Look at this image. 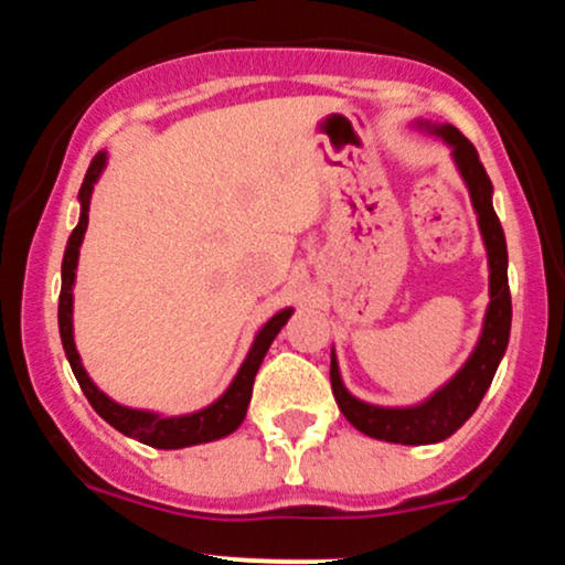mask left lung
Masks as SVG:
<instances>
[{"instance_id": "8db88e82", "label": "left lung", "mask_w": 565, "mask_h": 565, "mask_svg": "<svg viewBox=\"0 0 565 565\" xmlns=\"http://www.w3.org/2000/svg\"><path fill=\"white\" fill-rule=\"evenodd\" d=\"M419 127L430 129L433 135H440L451 146V157L457 161V170L462 174L465 185H468L472 210L478 215V228H481L486 255H489V310H486L483 332L478 340L476 350L468 359V364L459 369L454 377L446 382L440 391L430 398L423 401L419 406L406 408H385L372 406L359 401L355 395L348 393L342 385L340 366H337L334 350H332V366H329V377H332V393L340 412L355 430L364 436H372L387 444H404V446H423L438 444V440L449 438L472 417L481 398L489 391L491 380H494L499 361H502L504 350L510 340V321H512V302L508 287V244H504V231L499 223L494 206H491V180L486 174L481 159H478L476 146L451 125H427L417 121Z\"/></svg>"}]
</instances>
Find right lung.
Listing matches in <instances>:
<instances>
[{"mask_svg":"<svg viewBox=\"0 0 565 565\" xmlns=\"http://www.w3.org/2000/svg\"><path fill=\"white\" fill-rule=\"evenodd\" d=\"M103 167H106V151H100L89 161V170L84 174V183L79 188V201H82V215L79 225L68 236L66 255H63V268H61V302H57V327H61V340L63 350H66V359L71 369H74V377L79 382L82 393L87 395L89 406L106 419L108 425L116 427L125 436L140 440V444L153 446V449H183V446H196L206 444V440H217L223 436H231L238 425L244 423L246 406L252 398V385H255V374L260 369L265 353H268L270 342L276 340V334L281 332L284 323L289 321L291 308H284L281 313H276L265 327L257 332L255 342H252L249 353H246L242 369L233 377L231 387L225 391L215 404H210L201 412L185 414V417H161L153 412H140V408H127L116 401L108 398L106 393L97 391L95 382L89 380V374L84 372L79 353L74 345V278H76V263H79V246L87 231L89 220V199H93V188L100 178Z\"/></svg>","mask_w":565,"mask_h":565,"instance_id":"right-lung-1","label":"right lung"}]
</instances>
